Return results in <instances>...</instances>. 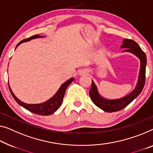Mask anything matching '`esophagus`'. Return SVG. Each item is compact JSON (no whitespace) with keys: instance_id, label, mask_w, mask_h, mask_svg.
<instances>
[{"instance_id":"34e87169","label":"esophagus","mask_w":153,"mask_h":153,"mask_svg":"<svg viewBox=\"0 0 153 153\" xmlns=\"http://www.w3.org/2000/svg\"><path fill=\"white\" fill-rule=\"evenodd\" d=\"M86 74V71H81L79 72V75H81V76H82V75Z\"/></svg>"}]
</instances>
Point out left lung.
<instances>
[{
    "label": "left lung",
    "mask_w": 153,
    "mask_h": 153,
    "mask_svg": "<svg viewBox=\"0 0 153 153\" xmlns=\"http://www.w3.org/2000/svg\"><path fill=\"white\" fill-rule=\"evenodd\" d=\"M121 48H125L124 51L129 52L136 56L140 60V70L139 73L138 81L135 89L131 93L120 99L108 100L102 97L97 90L94 82L92 80L89 95L93 103L105 112L112 113L118 111L127 106L131 102L135 100L143 90L145 84L146 79V56L137 43L133 40H123Z\"/></svg>",
    "instance_id": "obj_1"
}]
</instances>
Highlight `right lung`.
<instances>
[{"instance_id": "1", "label": "right lung", "mask_w": 153, "mask_h": 153, "mask_svg": "<svg viewBox=\"0 0 153 153\" xmlns=\"http://www.w3.org/2000/svg\"><path fill=\"white\" fill-rule=\"evenodd\" d=\"M43 37H44V36H41L39 35L33 36L30 38H27V39H25V40H22V41H20V42L17 45L16 47L18 46V45L21 44V43L27 42V41L31 40V39H35V38H43ZM74 80V77H71V79H68L67 81H66L65 83H63L62 85H61L58 91H57L56 94H55L51 98H50L49 100H48L47 101L40 104H29L25 103V102H22V101H20L19 99H18L17 97H16V95L13 94V93L12 92V91H11L10 85H9V88H10L11 94L13 96V99L16 101V102L19 104V105L24 107L25 108L27 109V110H28L29 111H30V112L37 114V115H49L56 112V111L60 108V106L62 105L63 97L65 96L66 89H67L68 86H69Z\"/></svg>"}]
</instances>
